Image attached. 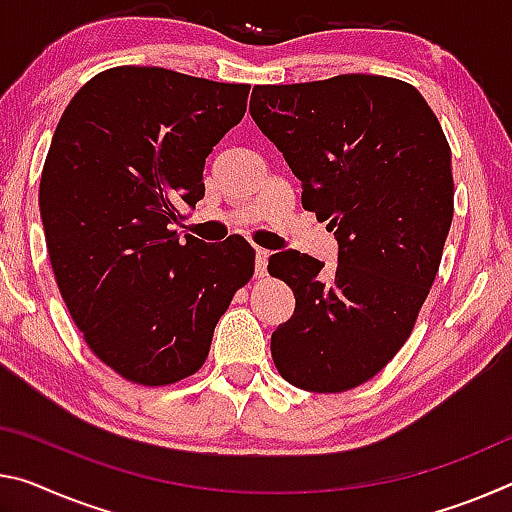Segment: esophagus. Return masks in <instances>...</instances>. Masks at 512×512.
Here are the masks:
<instances>
[{"instance_id":"obj_1","label":"esophagus","mask_w":512,"mask_h":512,"mask_svg":"<svg viewBox=\"0 0 512 512\" xmlns=\"http://www.w3.org/2000/svg\"><path fill=\"white\" fill-rule=\"evenodd\" d=\"M269 250L264 248H255V273L264 275L266 273V264H269Z\"/></svg>"}]
</instances>
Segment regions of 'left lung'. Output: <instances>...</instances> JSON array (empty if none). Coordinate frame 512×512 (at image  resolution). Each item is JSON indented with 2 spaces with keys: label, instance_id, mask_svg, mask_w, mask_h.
Segmentation results:
<instances>
[{
  "label": "left lung",
  "instance_id": "left-lung-1",
  "mask_svg": "<svg viewBox=\"0 0 512 512\" xmlns=\"http://www.w3.org/2000/svg\"><path fill=\"white\" fill-rule=\"evenodd\" d=\"M250 116L339 243L332 271L298 250L271 255L296 296L273 362L294 387L346 392L399 353L433 287L453 218L449 143L415 86L380 75L257 86Z\"/></svg>",
  "mask_w": 512,
  "mask_h": 512
}]
</instances>
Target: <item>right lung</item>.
<instances>
[{
	"label": "right lung",
	"instance_id": "1",
	"mask_svg": "<svg viewBox=\"0 0 512 512\" xmlns=\"http://www.w3.org/2000/svg\"><path fill=\"white\" fill-rule=\"evenodd\" d=\"M248 91L120 66L86 81L56 125L38 193L56 285L91 351L132 383L196 373L255 271L239 234L202 243L175 230L205 198V159Z\"/></svg>",
	"mask_w": 512,
	"mask_h": 512
}]
</instances>
